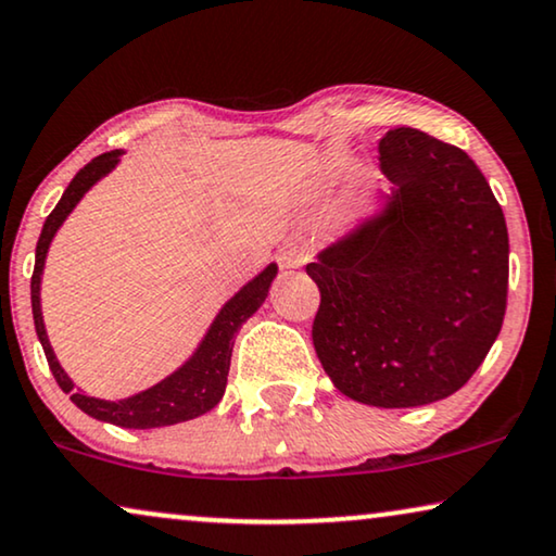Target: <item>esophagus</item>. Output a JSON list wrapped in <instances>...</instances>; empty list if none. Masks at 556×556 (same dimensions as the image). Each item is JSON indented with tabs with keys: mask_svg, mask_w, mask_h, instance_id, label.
I'll return each instance as SVG.
<instances>
[{
	"mask_svg": "<svg viewBox=\"0 0 556 556\" xmlns=\"http://www.w3.org/2000/svg\"><path fill=\"white\" fill-rule=\"evenodd\" d=\"M279 264H282L285 269H300V266L307 264V254L300 249H282L279 251Z\"/></svg>",
	"mask_w": 556,
	"mask_h": 556,
	"instance_id": "34e87169",
	"label": "esophagus"
}]
</instances>
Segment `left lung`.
<instances>
[{"label": "left lung", "mask_w": 556, "mask_h": 556, "mask_svg": "<svg viewBox=\"0 0 556 556\" xmlns=\"http://www.w3.org/2000/svg\"><path fill=\"white\" fill-rule=\"evenodd\" d=\"M381 208L307 264L317 358L353 402L406 409L463 389L498 338L508 231L463 150L419 129L379 144Z\"/></svg>", "instance_id": "1"}]
</instances>
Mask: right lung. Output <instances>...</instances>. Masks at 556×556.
Instances as JSON below:
<instances>
[{
  "mask_svg": "<svg viewBox=\"0 0 556 556\" xmlns=\"http://www.w3.org/2000/svg\"><path fill=\"white\" fill-rule=\"evenodd\" d=\"M124 150H114L88 162L80 173L73 177L68 188H65L63 198L58 201L53 213L46 218L40 239H37L35 249V271L33 282H29V294H33V317H35V332L40 338L42 351H46L48 366L53 371L58 387L65 394H71V402L78 406L80 412H86L88 417L109 421V425L127 427V429H154V427H169L180 425V421L195 419L201 414L211 412L220 399H224L226 381H228V368H231V351H233V338L241 330V325L264 305L269 287L277 277V264H269L264 271H258L251 282L241 287L224 307L218 309L216 320L211 323L208 332H205L201 343L180 368H175L173 374L154 383V387L131 394L127 399H109L88 396L86 391H80L76 383L71 381V376L63 371V366L58 364L53 345H50L46 323H42V309H40V282H42V269H46V256L50 243H53L58 228L63 226V220L71 216V211L80 203V198L93 188L101 177H106L111 169L118 165Z\"/></svg>",
  "mask_w": 556,
  "mask_h": 556,
  "instance_id": "obj_1",
  "label": "right lung"
}]
</instances>
